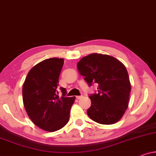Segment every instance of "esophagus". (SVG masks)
<instances>
[{"label": "esophagus", "instance_id": "1", "mask_svg": "<svg viewBox=\"0 0 156 156\" xmlns=\"http://www.w3.org/2000/svg\"><path fill=\"white\" fill-rule=\"evenodd\" d=\"M76 99H78V100H80V99H81V98H83V95H79V96H76Z\"/></svg>", "mask_w": 156, "mask_h": 156}]
</instances>
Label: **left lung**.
<instances>
[{"label": "left lung", "instance_id": "left-lung-1", "mask_svg": "<svg viewBox=\"0 0 156 156\" xmlns=\"http://www.w3.org/2000/svg\"><path fill=\"white\" fill-rule=\"evenodd\" d=\"M77 69L89 85L98 84V93L89 96V117L101 124H113L121 119L128 107L131 89L125 66L115 57L95 53L83 57Z\"/></svg>", "mask_w": 156, "mask_h": 156}]
</instances>
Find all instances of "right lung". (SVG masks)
I'll use <instances>...</instances> for the list:
<instances>
[{"label":"right lung","mask_w":156,"mask_h":156,"mask_svg":"<svg viewBox=\"0 0 156 156\" xmlns=\"http://www.w3.org/2000/svg\"><path fill=\"white\" fill-rule=\"evenodd\" d=\"M64 60L45 59L28 73L23 86L25 111L32 122L43 130L54 132L63 128L69 120L75 97H65L66 88L61 87L59 98L57 87Z\"/></svg>","instance_id":"obj_1"}]
</instances>
